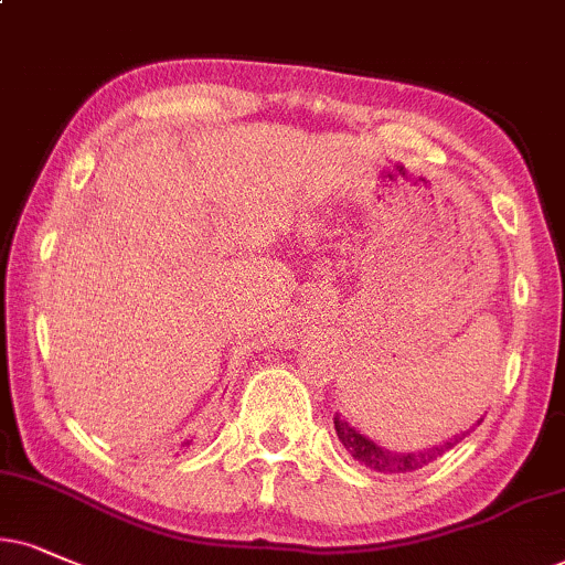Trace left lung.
<instances>
[{"label": "left lung", "instance_id": "obj_1", "mask_svg": "<svg viewBox=\"0 0 565 565\" xmlns=\"http://www.w3.org/2000/svg\"><path fill=\"white\" fill-rule=\"evenodd\" d=\"M480 423H482V417L477 419L475 425H469L467 430H459L448 440L438 443V446L419 448V451H391V448H383L381 443L370 440L367 435H362L356 427L349 425L339 412H335V417H333V427H335V435H339L341 446H344L347 451L362 463V467L373 469V472H381V475L419 472V469L427 467V463H433L435 459H440L446 451H451L454 446H459V443L467 438V435L472 433Z\"/></svg>", "mask_w": 565, "mask_h": 565}]
</instances>
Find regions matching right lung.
<instances>
[{
    "instance_id": "right-lung-1",
    "label": "right lung",
    "mask_w": 565,
    "mask_h": 565,
    "mask_svg": "<svg viewBox=\"0 0 565 565\" xmlns=\"http://www.w3.org/2000/svg\"><path fill=\"white\" fill-rule=\"evenodd\" d=\"M190 443H192V440H184V443H182V448H184V446H190Z\"/></svg>"
}]
</instances>
